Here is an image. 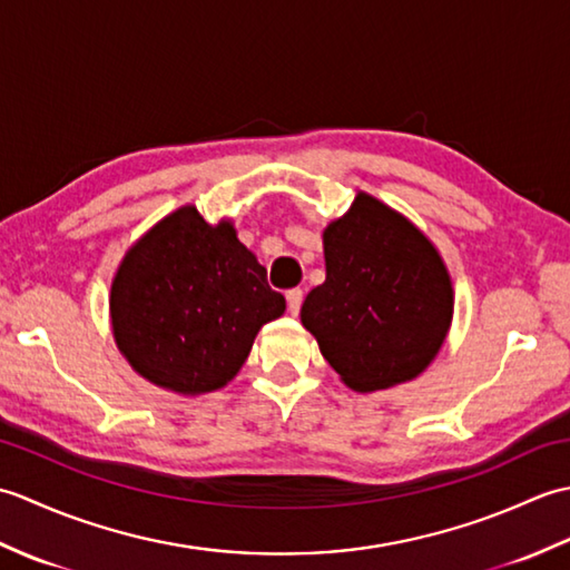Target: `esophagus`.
Masks as SVG:
<instances>
[{"instance_id": "esophagus-1", "label": "esophagus", "mask_w": 570, "mask_h": 570, "mask_svg": "<svg viewBox=\"0 0 570 570\" xmlns=\"http://www.w3.org/2000/svg\"><path fill=\"white\" fill-rule=\"evenodd\" d=\"M286 304H288V311H292L294 316H298L301 304H304V292H301V288H288Z\"/></svg>"}]
</instances>
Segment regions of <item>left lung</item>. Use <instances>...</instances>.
<instances>
[{
  "label": "left lung",
  "instance_id": "left-lung-1",
  "mask_svg": "<svg viewBox=\"0 0 570 570\" xmlns=\"http://www.w3.org/2000/svg\"><path fill=\"white\" fill-rule=\"evenodd\" d=\"M325 282L301 323L355 392L414 380L431 365L453 321V284L439 249L390 205L357 193L323 229Z\"/></svg>",
  "mask_w": 570,
  "mask_h": 570
}]
</instances>
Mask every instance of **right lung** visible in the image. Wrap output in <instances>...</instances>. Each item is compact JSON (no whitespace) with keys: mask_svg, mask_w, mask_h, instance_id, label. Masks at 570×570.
<instances>
[{"mask_svg":"<svg viewBox=\"0 0 570 570\" xmlns=\"http://www.w3.org/2000/svg\"><path fill=\"white\" fill-rule=\"evenodd\" d=\"M284 311L235 225L205 223L196 205L166 215L129 247L110 292L119 353L144 380L186 396L233 380L262 325Z\"/></svg>","mask_w":570,"mask_h":570,"instance_id":"right-lung-1","label":"right lung"}]
</instances>
